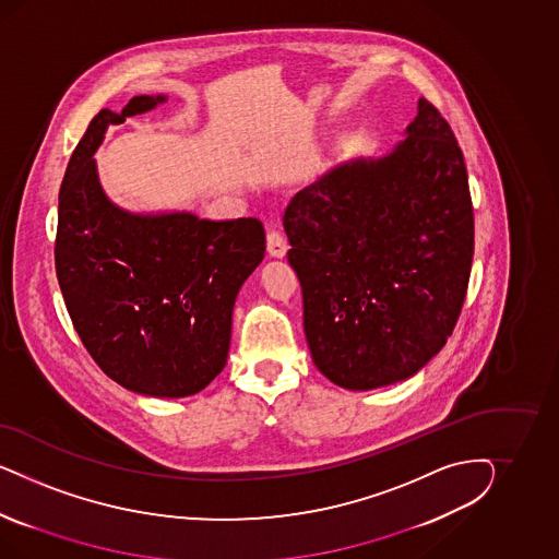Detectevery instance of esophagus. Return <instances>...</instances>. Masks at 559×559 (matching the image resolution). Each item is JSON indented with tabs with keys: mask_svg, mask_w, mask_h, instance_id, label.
<instances>
[{
	"mask_svg": "<svg viewBox=\"0 0 559 559\" xmlns=\"http://www.w3.org/2000/svg\"><path fill=\"white\" fill-rule=\"evenodd\" d=\"M266 250H269V254L276 255V258L287 254L288 243L285 234L278 229H271L266 236Z\"/></svg>",
	"mask_w": 559,
	"mask_h": 559,
	"instance_id": "obj_1",
	"label": "esophagus"
}]
</instances>
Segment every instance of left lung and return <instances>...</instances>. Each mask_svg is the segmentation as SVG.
<instances>
[{"instance_id":"left-lung-1","label":"left lung","mask_w":559,"mask_h":559,"mask_svg":"<svg viewBox=\"0 0 559 559\" xmlns=\"http://www.w3.org/2000/svg\"><path fill=\"white\" fill-rule=\"evenodd\" d=\"M313 362L344 390L420 371L453 334L474 260V204L451 124L420 98L388 157L358 159L285 211Z\"/></svg>"}]
</instances>
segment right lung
<instances>
[{"instance_id": "obj_1", "label": "right lung", "mask_w": 559, "mask_h": 559, "mask_svg": "<svg viewBox=\"0 0 559 559\" xmlns=\"http://www.w3.org/2000/svg\"><path fill=\"white\" fill-rule=\"evenodd\" d=\"M164 96L100 110L69 159L55 269L85 350L112 381L153 397H187L225 367L237 290L266 252L262 221L131 215L102 192L92 159L108 124Z\"/></svg>"}]
</instances>
